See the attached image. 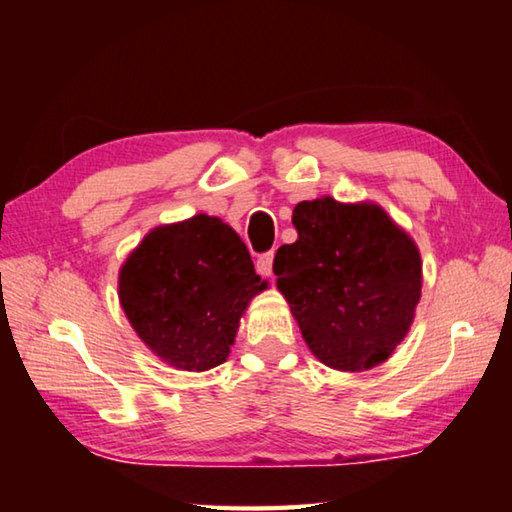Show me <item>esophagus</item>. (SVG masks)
<instances>
[{
    "instance_id": "1",
    "label": "esophagus",
    "mask_w": 512,
    "mask_h": 512,
    "mask_svg": "<svg viewBox=\"0 0 512 512\" xmlns=\"http://www.w3.org/2000/svg\"><path fill=\"white\" fill-rule=\"evenodd\" d=\"M273 253H264V255H259L257 257V271H259V275H273Z\"/></svg>"
}]
</instances>
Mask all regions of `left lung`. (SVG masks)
<instances>
[{
	"mask_svg": "<svg viewBox=\"0 0 512 512\" xmlns=\"http://www.w3.org/2000/svg\"><path fill=\"white\" fill-rule=\"evenodd\" d=\"M296 244L277 248L273 273L309 350L336 370L391 357L413 323L422 264L413 239L379 205L302 201Z\"/></svg>",
	"mask_w": 512,
	"mask_h": 512,
	"instance_id": "left-lung-1",
	"label": "left lung"
}]
</instances>
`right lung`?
Segmentation results:
<instances>
[{"mask_svg": "<svg viewBox=\"0 0 512 512\" xmlns=\"http://www.w3.org/2000/svg\"><path fill=\"white\" fill-rule=\"evenodd\" d=\"M262 289L244 241L207 214L151 230L119 273V300L137 336L171 366L196 372L225 361Z\"/></svg>", "mask_w": 512, "mask_h": 512, "instance_id": "1", "label": "right lung"}]
</instances>
